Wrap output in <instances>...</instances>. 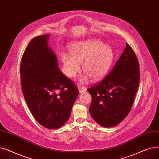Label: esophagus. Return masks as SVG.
I'll list each match as a JSON object with an SVG mask.
<instances>
[{
  "mask_svg": "<svg viewBox=\"0 0 159 159\" xmlns=\"http://www.w3.org/2000/svg\"><path fill=\"white\" fill-rule=\"evenodd\" d=\"M86 89H87V88L86 86H79V92L80 93H83Z\"/></svg>",
  "mask_w": 159,
  "mask_h": 159,
  "instance_id": "obj_1",
  "label": "esophagus"
}]
</instances>
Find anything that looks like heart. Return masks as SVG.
I'll use <instances>...</instances> for the list:
<instances>
[{
  "label": "heart",
  "mask_w": 159,
  "mask_h": 159,
  "mask_svg": "<svg viewBox=\"0 0 159 159\" xmlns=\"http://www.w3.org/2000/svg\"><path fill=\"white\" fill-rule=\"evenodd\" d=\"M70 53H62L61 58L64 73L70 78L74 77L80 69L86 73L80 79L86 82L90 77L93 80L102 79L109 71L114 58L112 48L98 40H89L72 44Z\"/></svg>",
  "instance_id": "1"
}]
</instances>
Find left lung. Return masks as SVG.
Wrapping results in <instances>:
<instances>
[{"mask_svg": "<svg viewBox=\"0 0 159 159\" xmlns=\"http://www.w3.org/2000/svg\"><path fill=\"white\" fill-rule=\"evenodd\" d=\"M140 82L139 63L131 46L126 48L110 74L88 89L91 96L89 113L102 127L111 128L129 113Z\"/></svg>", "mask_w": 159, "mask_h": 159, "instance_id": "1", "label": "left lung"}]
</instances>
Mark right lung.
<instances>
[{"label": "right lung", "instance_id": "right-lung-1", "mask_svg": "<svg viewBox=\"0 0 159 159\" xmlns=\"http://www.w3.org/2000/svg\"><path fill=\"white\" fill-rule=\"evenodd\" d=\"M49 37L37 36L30 42L21 58L20 75L33 116L43 126L57 129L69 119L79 91L58 69L56 55L48 45Z\"/></svg>", "mask_w": 159, "mask_h": 159}]
</instances>
